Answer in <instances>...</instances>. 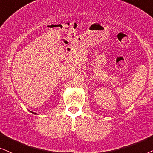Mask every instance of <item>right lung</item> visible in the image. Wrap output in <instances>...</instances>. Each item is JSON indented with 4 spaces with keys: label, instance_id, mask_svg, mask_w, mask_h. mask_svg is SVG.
Segmentation results:
<instances>
[{
    "label": "right lung",
    "instance_id": "add662e5",
    "mask_svg": "<svg viewBox=\"0 0 153 153\" xmlns=\"http://www.w3.org/2000/svg\"><path fill=\"white\" fill-rule=\"evenodd\" d=\"M30 112L32 113V114H35V115H37V114H36V113H34V112H33V111H30Z\"/></svg>",
    "mask_w": 153,
    "mask_h": 153
}]
</instances>
